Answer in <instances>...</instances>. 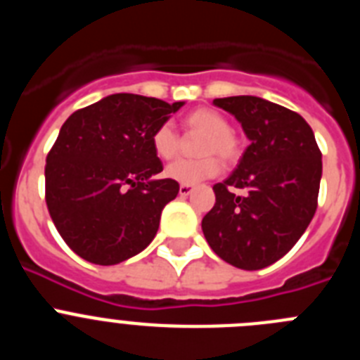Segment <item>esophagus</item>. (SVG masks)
Segmentation results:
<instances>
[{
	"label": "esophagus",
	"mask_w": 360,
	"mask_h": 360,
	"mask_svg": "<svg viewBox=\"0 0 360 360\" xmlns=\"http://www.w3.org/2000/svg\"><path fill=\"white\" fill-rule=\"evenodd\" d=\"M193 191H195V187L193 186H180V189H178V193H180V196H189L191 193H193Z\"/></svg>",
	"instance_id": "34e87169"
}]
</instances>
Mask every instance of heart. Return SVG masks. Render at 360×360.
Instances as JSON below:
<instances>
[{
    "instance_id": "obj_1",
    "label": "heart",
    "mask_w": 360,
    "mask_h": 360,
    "mask_svg": "<svg viewBox=\"0 0 360 360\" xmlns=\"http://www.w3.org/2000/svg\"><path fill=\"white\" fill-rule=\"evenodd\" d=\"M187 129L205 133L200 155L209 157L196 158V160H176L165 169V176L184 186H196V184L216 176L221 171V164L216 157L224 160H234L238 157V142L231 133V124L221 113L211 108H198L187 113L184 119ZM153 151L160 160H171L180 151V136L169 122L160 124L151 136Z\"/></svg>"
}]
</instances>
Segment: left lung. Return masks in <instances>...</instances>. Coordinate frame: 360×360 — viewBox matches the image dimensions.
<instances>
[{
  "label": "left lung",
  "instance_id": "8db88e82",
  "mask_svg": "<svg viewBox=\"0 0 360 360\" xmlns=\"http://www.w3.org/2000/svg\"><path fill=\"white\" fill-rule=\"evenodd\" d=\"M212 104L241 124L250 144L231 176L212 187L216 203L202 219L203 236L224 262L265 269L297 243L316 214L321 151L303 117L266 98L238 95Z\"/></svg>",
  "mask_w": 360,
  "mask_h": 360
}]
</instances>
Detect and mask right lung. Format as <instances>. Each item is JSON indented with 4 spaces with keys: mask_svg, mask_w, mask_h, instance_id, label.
<instances>
[{
    "mask_svg": "<svg viewBox=\"0 0 360 360\" xmlns=\"http://www.w3.org/2000/svg\"><path fill=\"white\" fill-rule=\"evenodd\" d=\"M186 103L113 94L75 111L46 157V205L73 252L117 265L153 241L178 182L162 171L151 136Z\"/></svg>",
    "mask_w": 360,
    "mask_h": 360,
    "instance_id": "obj_1",
    "label": "right lung"
}]
</instances>
